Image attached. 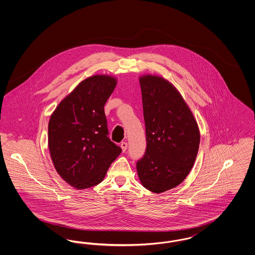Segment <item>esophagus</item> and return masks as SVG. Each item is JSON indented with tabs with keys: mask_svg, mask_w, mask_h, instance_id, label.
I'll return each instance as SVG.
<instances>
[{
	"mask_svg": "<svg viewBox=\"0 0 255 255\" xmlns=\"http://www.w3.org/2000/svg\"><path fill=\"white\" fill-rule=\"evenodd\" d=\"M121 147H122V151L125 152L127 150V147H128V143L126 141H122L121 143Z\"/></svg>",
	"mask_w": 255,
	"mask_h": 255,
	"instance_id": "1",
	"label": "esophagus"
}]
</instances>
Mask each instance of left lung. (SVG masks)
Masks as SVG:
<instances>
[{"instance_id": "1", "label": "left lung", "mask_w": 255, "mask_h": 255, "mask_svg": "<svg viewBox=\"0 0 255 255\" xmlns=\"http://www.w3.org/2000/svg\"><path fill=\"white\" fill-rule=\"evenodd\" d=\"M139 83L147 144L136 170L145 188L161 193L179 185L193 167L200 132L191 111L168 81L144 75Z\"/></svg>"}]
</instances>
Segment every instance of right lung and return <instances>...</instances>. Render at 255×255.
<instances>
[{"mask_svg": "<svg viewBox=\"0 0 255 255\" xmlns=\"http://www.w3.org/2000/svg\"><path fill=\"white\" fill-rule=\"evenodd\" d=\"M117 85L108 75L82 81L63 99L49 122V148L61 177L77 189L103 181L122 148L110 139L104 105Z\"/></svg>", "mask_w": 255, "mask_h": 255, "instance_id": "obj_1", "label": "right lung"}]
</instances>
